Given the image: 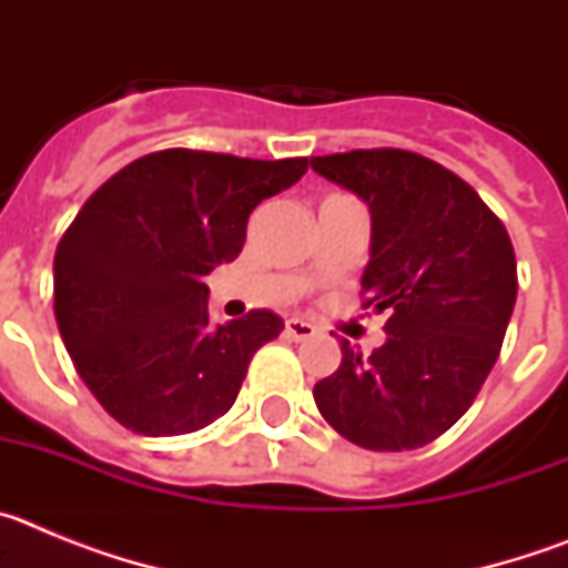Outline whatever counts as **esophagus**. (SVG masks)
Returning <instances> with one entry per match:
<instances>
[{
	"mask_svg": "<svg viewBox=\"0 0 568 568\" xmlns=\"http://www.w3.org/2000/svg\"><path fill=\"white\" fill-rule=\"evenodd\" d=\"M284 333H287L293 341H307L315 335V327L304 318H287V324H284Z\"/></svg>",
	"mask_w": 568,
	"mask_h": 568,
	"instance_id": "esophagus-1",
	"label": "esophagus"
}]
</instances>
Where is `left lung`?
<instances>
[{
    "instance_id": "obj_1",
    "label": "left lung",
    "mask_w": 568,
    "mask_h": 568,
    "mask_svg": "<svg viewBox=\"0 0 568 568\" xmlns=\"http://www.w3.org/2000/svg\"><path fill=\"white\" fill-rule=\"evenodd\" d=\"M313 170L373 213L361 278L364 310H386L369 358L341 344V366L315 384L335 433L373 453L433 444L478 398L518 298L504 222L444 164L398 148L313 155Z\"/></svg>"
}]
</instances>
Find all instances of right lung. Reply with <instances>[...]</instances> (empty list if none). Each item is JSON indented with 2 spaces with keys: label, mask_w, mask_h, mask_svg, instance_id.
Listing matches in <instances>:
<instances>
[{
  "label": "right lung",
  "mask_w": 568,
  "mask_h": 568,
  "mask_svg": "<svg viewBox=\"0 0 568 568\" xmlns=\"http://www.w3.org/2000/svg\"><path fill=\"white\" fill-rule=\"evenodd\" d=\"M307 159L159 150L90 195L53 258V313L104 413L150 438L199 433L239 398L253 355L284 329L273 310L210 324L204 275L239 258L247 219Z\"/></svg>",
  "instance_id": "obj_1"
}]
</instances>
